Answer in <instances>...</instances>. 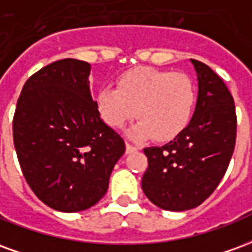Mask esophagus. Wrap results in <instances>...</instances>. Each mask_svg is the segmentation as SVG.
<instances>
[{"label":"esophagus","mask_w":252,"mask_h":252,"mask_svg":"<svg viewBox=\"0 0 252 252\" xmlns=\"http://www.w3.org/2000/svg\"><path fill=\"white\" fill-rule=\"evenodd\" d=\"M136 150H137V148H136V147H133L132 144H129V143H126V154L135 153Z\"/></svg>","instance_id":"34e87169"}]
</instances>
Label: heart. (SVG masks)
<instances>
[{"mask_svg":"<svg viewBox=\"0 0 252 252\" xmlns=\"http://www.w3.org/2000/svg\"><path fill=\"white\" fill-rule=\"evenodd\" d=\"M194 99V85L188 75L140 67L124 72L117 88L99 89L95 104L112 128H121L136 115L139 120L126 129L129 137L169 142L188 126Z\"/></svg>","mask_w":252,"mask_h":252,"instance_id":"obj_1","label":"heart"}]
</instances>
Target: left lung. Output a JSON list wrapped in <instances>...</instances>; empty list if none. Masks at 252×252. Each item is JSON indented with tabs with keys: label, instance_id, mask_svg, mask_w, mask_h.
<instances>
[{
	"label": "left lung",
	"instance_id": "left-lung-1",
	"mask_svg": "<svg viewBox=\"0 0 252 252\" xmlns=\"http://www.w3.org/2000/svg\"><path fill=\"white\" fill-rule=\"evenodd\" d=\"M197 77L191 120L162 147L144 148L148 169L142 189L162 209L182 212L198 206L227 171L236 140V113L225 83L211 67L190 59Z\"/></svg>",
	"mask_w": 252,
	"mask_h": 252
}]
</instances>
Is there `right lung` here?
<instances>
[{
    "label": "right lung",
    "mask_w": 252,
    "mask_h": 252,
    "mask_svg": "<svg viewBox=\"0 0 252 252\" xmlns=\"http://www.w3.org/2000/svg\"><path fill=\"white\" fill-rule=\"evenodd\" d=\"M88 62L62 59L25 82L13 117L20 167L37 198L59 212L85 211L106 193L126 153L123 137L101 119Z\"/></svg>",
    "instance_id": "obj_1"
}]
</instances>
